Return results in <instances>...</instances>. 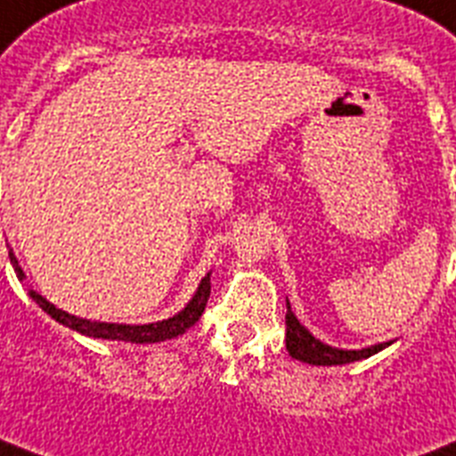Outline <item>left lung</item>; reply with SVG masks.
Wrapping results in <instances>:
<instances>
[{"instance_id": "8db88e82", "label": "left lung", "mask_w": 456, "mask_h": 456, "mask_svg": "<svg viewBox=\"0 0 456 456\" xmlns=\"http://www.w3.org/2000/svg\"><path fill=\"white\" fill-rule=\"evenodd\" d=\"M287 352L291 359L304 361L311 366H344V363H354V361L368 359L373 354L382 352L385 346H390L392 342H380L363 346V349H339V346H330V344L321 342L318 337H313L308 330L298 322V318L291 313V305L287 301Z\"/></svg>"}]
</instances>
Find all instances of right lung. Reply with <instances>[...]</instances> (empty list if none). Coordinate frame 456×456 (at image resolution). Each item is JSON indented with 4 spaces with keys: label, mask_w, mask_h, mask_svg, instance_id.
I'll list each match as a JSON object with an SVG mask.
<instances>
[{
    "label": "right lung",
    "mask_w": 456,
    "mask_h": 456,
    "mask_svg": "<svg viewBox=\"0 0 456 456\" xmlns=\"http://www.w3.org/2000/svg\"><path fill=\"white\" fill-rule=\"evenodd\" d=\"M9 258H12L13 273L19 277L20 282L26 280V273L20 270L19 260L13 256V251L9 248ZM28 297L33 298L35 304L40 305L47 315H52L54 321L66 325L69 330H76L86 337H93V339H110V342H128V344H155L165 342V339H174V337L183 335L191 325H196L198 318L203 315L205 304H208V297H210V273L205 274L200 284H198L196 294L191 297V301L183 305L182 311L167 318V321L158 322H145V325H126V322H100V321H86V318H76L71 313L61 311L54 304H50L43 294L28 289Z\"/></svg>",
    "instance_id": "1"
}]
</instances>
